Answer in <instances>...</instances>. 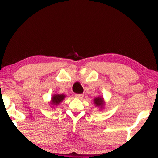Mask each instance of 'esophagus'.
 <instances>
[{"mask_svg":"<svg viewBox=\"0 0 158 158\" xmlns=\"http://www.w3.org/2000/svg\"><path fill=\"white\" fill-rule=\"evenodd\" d=\"M83 94H76L75 95V97H76V98H79V99H82V98H83Z\"/></svg>","mask_w":158,"mask_h":158,"instance_id":"34e87169","label":"esophagus"}]
</instances>
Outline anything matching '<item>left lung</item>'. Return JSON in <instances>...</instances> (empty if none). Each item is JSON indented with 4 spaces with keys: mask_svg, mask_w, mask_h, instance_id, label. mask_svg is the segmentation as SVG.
<instances>
[{
    "mask_svg": "<svg viewBox=\"0 0 158 158\" xmlns=\"http://www.w3.org/2000/svg\"><path fill=\"white\" fill-rule=\"evenodd\" d=\"M94 102V104L95 105V106L97 107H99L100 109H102L103 106H104V99H103L102 97H96V98H94L93 100Z\"/></svg>",
    "mask_w": 158,
    "mask_h": 158,
    "instance_id": "obj_1",
    "label": "left lung"
}]
</instances>
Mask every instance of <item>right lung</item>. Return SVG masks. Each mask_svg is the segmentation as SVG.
<instances>
[{
    "mask_svg": "<svg viewBox=\"0 0 158 158\" xmlns=\"http://www.w3.org/2000/svg\"><path fill=\"white\" fill-rule=\"evenodd\" d=\"M65 98H66V95L63 94H55L52 95V98H51L50 104L52 106H58Z\"/></svg>",
    "mask_w": 158,
    "mask_h": 158,
    "instance_id": "add662e5",
    "label": "right lung"
}]
</instances>
